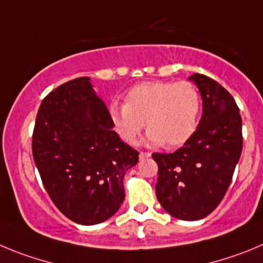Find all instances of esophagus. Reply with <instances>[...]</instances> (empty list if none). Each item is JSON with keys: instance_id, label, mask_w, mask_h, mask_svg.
<instances>
[{"instance_id": "1", "label": "esophagus", "mask_w": 263, "mask_h": 263, "mask_svg": "<svg viewBox=\"0 0 263 263\" xmlns=\"http://www.w3.org/2000/svg\"><path fill=\"white\" fill-rule=\"evenodd\" d=\"M139 157H140V158L151 157V153H149V152H140V155H139Z\"/></svg>"}]
</instances>
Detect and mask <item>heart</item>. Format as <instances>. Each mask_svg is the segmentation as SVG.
Instances as JSON below:
<instances>
[{
    "label": "heart",
    "mask_w": 263,
    "mask_h": 263,
    "mask_svg": "<svg viewBox=\"0 0 263 263\" xmlns=\"http://www.w3.org/2000/svg\"><path fill=\"white\" fill-rule=\"evenodd\" d=\"M200 110V94L191 82L146 81L129 89L124 103H111L108 115L123 141L136 143L146 124L149 143L173 148L193 136Z\"/></svg>",
    "instance_id": "heart-1"
}]
</instances>
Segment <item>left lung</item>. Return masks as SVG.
<instances>
[{"mask_svg":"<svg viewBox=\"0 0 263 263\" xmlns=\"http://www.w3.org/2000/svg\"><path fill=\"white\" fill-rule=\"evenodd\" d=\"M203 98L199 126L173 153H153L156 195L172 216L199 220L223 200L242 151V120L233 97L204 74L190 76Z\"/></svg>","mask_w":263,"mask_h":263,"instance_id":"left-lung-1","label":"left lung"}]
</instances>
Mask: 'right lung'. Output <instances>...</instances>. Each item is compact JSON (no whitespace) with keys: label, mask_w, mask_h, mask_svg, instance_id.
<instances>
[{"label":"right lung","mask_w":263,"mask_h":263,"mask_svg":"<svg viewBox=\"0 0 263 263\" xmlns=\"http://www.w3.org/2000/svg\"><path fill=\"white\" fill-rule=\"evenodd\" d=\"M112 127L89 77L60 85L40 103L32 157L53 204L74 223H102L124 200L123 178L139 152Z\"/></svg>","instance_id":"add662e5"}]
</instances>
